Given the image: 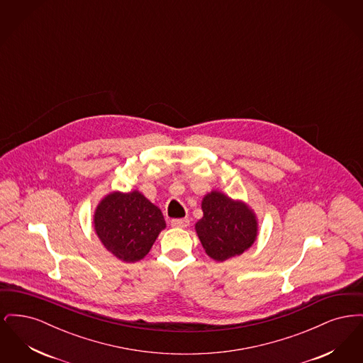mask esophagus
<instances>
[{"label":"esophagus","mask_w":363,"mask_h":363,"mask_svg":"<svg viewBox=\"0 0 363 363\" xmlns=\"http://www.w3.org/2000/svg\"><path fill=\"white\" fill-rule=\"evenodd\" d=\"M172 225L177 228H186L189 225V219H173Z\"/></svg>","instance_id":"obj_1"}]
</instances>
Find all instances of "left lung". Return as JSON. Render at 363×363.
Masks as SVG:
<instances>
[{"mask_svg": "<svg viewBox=\"0 0 363 363\" xmlns=\"http://www.w3.org/2000/svg\"><path fill=\"white\" fill-rule=\"evenodd\" d=\"M203 218L194 225L206 253L215 261L240 256L257 240L256 212L242 200L211 190L201 201Z\"/></svg>", "mask_w": 363, "mask_h": 363, "instance_id": "left-lung-1", "label": "left lung"}]
</instances>
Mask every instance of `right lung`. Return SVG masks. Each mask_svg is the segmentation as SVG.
Here are the masks:
<instances>
[{
    "mask_svg": "<svg viewBox=\"0 0 363 363\" xmlns=\"http://www.w3.org/2000/svg\"><path fill=\"white\" fill-rule=\"evenodd\" d=\"M94 228L114 257L136 262L148 255L166 222L162 211L141 191L114 190L95 208Z\"/></svg>",
    "mask_w": 363,
    "mask_h": 363,
    "instance_id": "obj_1",
    "label": "right lung"
}]
</instances>
